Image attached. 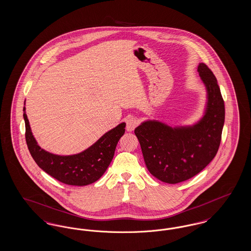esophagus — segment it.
<instances>
[{
    "label": "esophagus",
    "mask_w": 251,
    "mask_h": 251,
    "mask_svg": "<svg viewBox=\"0 0 251 251\" xmlns=\"http://www.w3.org/2000/svg\"><path fill=\"white\" fill-rule=\"evenodd\" d=\"M137 125H138V120L134 117H131L126 120V130L128 131H133Z\"/></svg>",
    "instance_id": "obj_1"
}]
</instances>
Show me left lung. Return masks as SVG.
Here are the masks:
<instances>
[{
    "mask_svg": "<svg viewBox=\"0 0 251 251\" xmlns=\"http://www.w3.org/2000/svg\"><path fill=\"white\" fill-rule=\"evenodd\" d=\"M198 72L206 88L202 118L192 125L170 126L155 120L135 128L148 170L164 182L175 184L200 173L215 158L225 121V105L212 71L200 63Z\"/></svg>",
    "mask_w": 251,
    "mask_h": 251,
    "instance_id": "8db88e82",
    "label": "left lung"
}]
</instances>
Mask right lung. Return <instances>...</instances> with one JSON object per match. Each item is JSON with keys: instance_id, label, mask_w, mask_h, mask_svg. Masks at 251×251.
I'll list each match as a JSON object with an SVG mask.
<instances>
[{"instance_id": "add662e5", "label": "right lung", "mask_w": 251, "mask_h": 251, "mask_svg": "<svg viewBox=\"0 0 251 251\" xmlns=\"http://www.w3.org/2000/svg\"><path fill=\"white\" fill-rule=\"evenodd\" d=\"M24 119L26 143L37 166L61 182L77 186L93 183L104 174L114 157L118 142L125 132L126 126L125 122L120 123L79 153L58 155L39 147L31 130L25 106Z\"/></svg>"}]
</instances>
